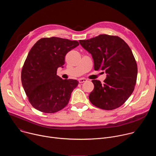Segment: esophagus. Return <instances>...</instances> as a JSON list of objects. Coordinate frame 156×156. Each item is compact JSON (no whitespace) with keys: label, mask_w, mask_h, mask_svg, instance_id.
<instances>
[{"label":"esophagus","mask_w":156,"mask_h":156,"mask_svg":"<svg viewBox=\"0 0 156 156\" xmlns=\"http://www.w3.org/2000/svg\"><path fill=\"white\" fill-rule=\"evenodd\" d=\"M87 81V80L85 79V78H80V79L78 80V81H79L80 83H84V82H85V81Z\"/></svg>","instance_id":"34e87169"}]
</instances>
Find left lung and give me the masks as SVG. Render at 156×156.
Listing matches in <instances>:
<instances>
[{"instance_id":"left-lung-1","label":"left lung","mask_w":156,"mask_h":156,"mask_svg":"<svg viewBox=\"0 0 156 156\" xmlns=\"http://www.w3.org/2000/svg\"><path fill=\"white\" fill-rule=\"evenodd\" d=\"M92 55L95 70H104L107 77L102 84L93 80V91L89 99L96 107L114 110L123 105L134 91L136 83V62L128 44L120 37L107 34L79 41Z\"/></svg>"}]
</instances>
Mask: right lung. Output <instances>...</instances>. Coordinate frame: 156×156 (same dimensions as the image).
<instances>
[{"label": "right lung", "instance_id": "right-lung-1", "mask_svg": "<svg viewBox=\"0 0 156 156\" xmlns=\"http://www.w3.org/2000/svg\"><path fill=\"white\" fill-rule=\"evenodd\" d=\"M78 45L76 41L51 37L40 39L32 47L21 78L29 102L36 109L51 114L67 105L78 81L63 80L57 71L63 67L66 54Z\"/></svg>", "mask_w": 156, "mask_h": 156}]
</instances>
